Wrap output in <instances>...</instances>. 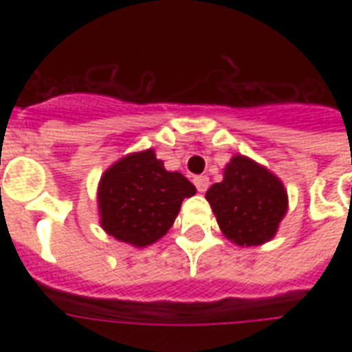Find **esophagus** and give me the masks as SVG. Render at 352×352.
Masks as SVG:
<instances>
[{
  "label": "esophagus",
  "mask_w": 352,
  "mask_h": 352,
  "mask_svg": "<svg viewBox=\"0 0 352 352\" xmlns=\"http://www.w3.org/2000/svg\"><path fill=\"white\" fill-rule=\"evenodd\" d=\"M193 184L197 186L199 192L204 193V192H206V190H208V186H210V179L206 175H199V177H195V179H193Z\"/></svg>",
  "instance_id": "1"
}]
</instances>
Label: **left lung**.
Wrapping results in <instances>:
<instances>
[{"label":"left lung","mask_w":352,"mask_h":352,"mask_svg":"<svg viewBox=\"0 0 352 352\" xmlns=\"http://www.w3.org/2000/svg\"><path fill=\"white\" fill-rule=\"evenodd\" d=\"M206 201L221 232L239 246L268 243L289 210V195L281 179L245 155L232 157L223 181L206 192Z\"/></svg>","instance_id":"left-lung-1"}]
</instances>
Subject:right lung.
Segmentation results:
<instances>
[{"mask_svg": "<svg viewBox=\"0 0 352 352\" xmlns=\"http://www.w3.org/2000/svg\"><path fill=\"white\" fill-rule=\"evenodd\" d=\"M195 186L179 171H168L155 149L135 151L107 168L98 182V215L107 235L144 248L164 237L182 201Z\"/></svg>", "mask_w": 352, "mask_h": 352, "instance_id": "right-lung-1", "label": "right lung"}]
</instances>
